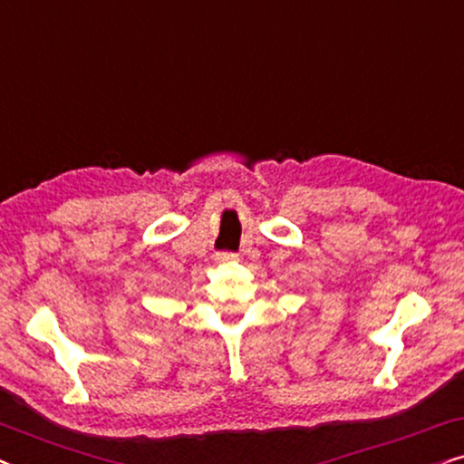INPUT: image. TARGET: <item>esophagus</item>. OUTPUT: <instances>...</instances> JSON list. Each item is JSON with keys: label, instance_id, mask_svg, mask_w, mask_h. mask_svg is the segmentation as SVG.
I'll return each mask as SVG.
<instances>
[{"label": "esophagus", "instance_id": "esophagus-1", "mask_svg": "<svg viewBox=\"0 0 464 464\" xmlns=\"http://www.w3.org/2000/svg\"><path fill=\"white\" fill-rule=\"evenodd\" d=\"M215 259H218L219 264H232V262H237L238 256H237V253H227V251H221V253H215Z\"/></svg>", "mask_w": 464, "mask_h": 464}]
</instances>
